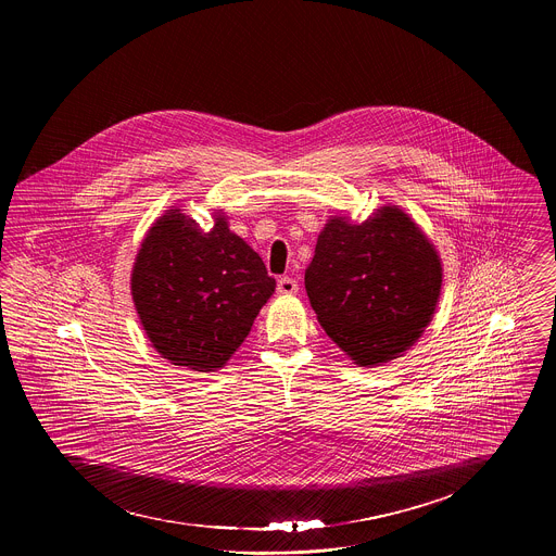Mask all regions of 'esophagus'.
Masks as SVG:
<instances>
[{
  "label": "esophagus",
  "instance_id": "1",
  "mask_svg": "<svg viewBox=\"0 0 556 556\" xmlns=\"http://www.w3.org/2000/svg\"><path fill=\"white\" fill-rule=\"evenodd\" d=\"M298 289H300V285H298L293 278H289V276H285V278L278 280V293H280V295H295Z\"/></svg>",
  "mask_w": 556,
  "mask_h": 556
}]
</instances>
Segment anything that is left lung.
I'll list each match as a JSON object with an SVG mask.
<instances>
[{"instance_id": "8db88e82", "label": "left lung", "mask_w": 556, "mask_h": 556, "mask_svg": "<svg viewBox=\"0 0 556 556\" xmlns=\"http://www.w3.org/2000/svg\"><path fill=\"white\" fill-rule=\"evenodd\" d=\"M304 282L325 333L353 364L377 368L430 325L443 263L421 227L388 203L364 223L329 216Z\"/></svg>"}]
</instances>
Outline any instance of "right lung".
I'll list each match as a JSON object with an SVG mask.
<instances>
[{"label":"right lung","instance_id":"add662e5","mask_svg":"<svg viewBox=\"0 0 556 556\" xmlns=\"http://www.w3.org/2000/svg\"><path fill=\"white\" fill-rule=\"evenodd\" d=\"M214 227L170 205L137 250L130 293L160 357L194 372H216L241 346L274 295L261 256L229 229L223 210Z\"/></svg>","mask_w":556,"mask_h":556}]
</instances>
